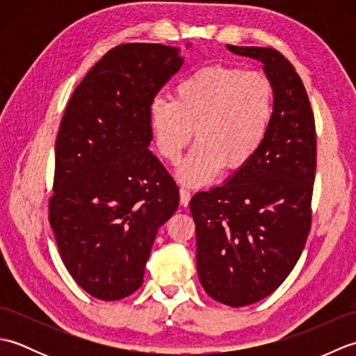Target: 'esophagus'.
I'll list each match as a JSON object with an SVG mask.
<instances>
[{
	"label": "esophagus",
	"mask_w": 356,
	"mask_h": 356,
	"mask_svg": "<svg viewBox=\"0 0 356 356\" xmlns=\"http://www.w3.org/2000/svg\"><path fill=\"white\" fill-rule=\"evenodd\" d=\"M179 194H180V205L188 207V203H190V200H191V193L182 188V190L179 191Z\"/></svg>",
	"instance_id": "esophagus-1"
}]
</instances>
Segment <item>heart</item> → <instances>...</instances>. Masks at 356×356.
Returning <instances> with one entry per match:
<instances>
[{
  "mask_svg": "<svg viewBox=\"0 0 356 356\" xmlns=\"http://www.w3.org/2000/svg\"><path fill=\"white\" fill-rule=\"evenodd\" d=\"M274 115V87L263 73L208 65L180 79L170 99L148 105L159 153L177 163L194 131L197 143L176 174L186 186L208 185L222 168L234 172L259 153Z\"/></svg>",
  "mask_w": 356,
  "mask_h": 356,
  "instance_id": "1",
  "label": "heart"
}]
</instances>
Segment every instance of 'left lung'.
<instances>
[{
  "instance_id": "1",
  "label": "left lung",
  "mask_w": 356,
  "mask_h": 356,
  "mask_svg": "<svg viewBox=\"0 0 356 356\" xmlns=\"http://www.w3.org/2000/svg\"><path fill=\"white\" fill-rule=\"evenodd\" d=\"M255 59L274 87L266 139L245 168L190 202L197 274L211 298L231 307L274 292L297 264L309 229L316 165L315 119L293 65L268 47L226 45Z\"/></svg>"
}]
</instances>
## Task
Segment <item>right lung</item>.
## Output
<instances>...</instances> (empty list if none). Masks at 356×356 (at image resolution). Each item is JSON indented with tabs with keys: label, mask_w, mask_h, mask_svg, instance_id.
<instances>
[{
	"label": "right lung",
	"mask_w": 356,
	"mask_h": 356,
	"mask_svg": "<svg viewBox=\"0 0 356 356\" xmlns=\"http://www.w3.org/2000/svg\"><path fill=\"white\" fill-rule=\"evenodd\" d=\"M182 64L179 47L120 44L65 108L49 220L67 270L97 300L139 289L157 231L177 211L179 188L148 149V105Z\"/></svg>",
	"instance_id": "add662e5"
}]
</instances>
